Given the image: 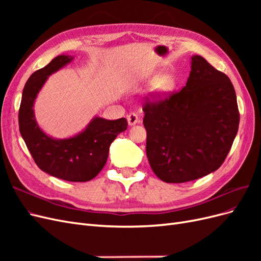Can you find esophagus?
<instances>
[{"label": "esophagus", "mask_w": 261, "mask_h": 261, "mask_svg": "<svg viewBox=\"0 0 261 261\" xmlns=\"http://www.w3.org/2000/svg\"><path fill=\"white\" fill-rule=\"evenodd\" d=\"M127 122L128 124L132 126V125H135L136 123L139 122V117L136 113H129L127 115Z\"/></svg>", "instance_id": "34e87169"}]
</instances>
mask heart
Wrapping results in <instances>:
<instances>
[{
	"mask_svg": "<svg viewBox=\"0 0 261 261\" xmlns=\"http://www.w3.org/2000/svg\"><path fill=\"white\" fill-rule=\"evenodd\" d=\"M174 85H175L174 78L170 75H163V76H160L153 83L152 91L156 94V96L162 97L164 94H168L173 88H174Z\"/></svg>",
	"mask_w": 261,
	"mask_h": 261,
	"instance_id": "1",
	"label": "heart"
}]
</instances>
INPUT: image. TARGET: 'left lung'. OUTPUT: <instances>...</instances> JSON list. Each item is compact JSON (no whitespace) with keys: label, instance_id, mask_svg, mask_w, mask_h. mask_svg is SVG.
I'll return each mask as SVG.
<instances>
[{"label":"left lung","instance_id":"obj_1","mask_svg":"<svg viewBox=\"0 0 261 261\" xmlns=\"http://www.w3.org/2000/svg\"><path fill=\"white\" fill-rule=\"evenodd\" d=\"M143 111L148 161L165 183H185L218 170L239 130L230 78L199 55L192 58L183 89L163 98L150 93Z\"/></svg>","mask_w":261,"mask_h":261}]
</instances>
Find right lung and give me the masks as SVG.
Returning <instances> with one entry per match:
<instances>
[{
    "label": "right lung",
    "mask_w": 261,
    "mask_h": 261,
    "mask_svg": "<svg viewBox=\"0 0 261 261\" xmlns=\"http://www.w3.org/2000/svg\"><path fill=\"white\" fill-rule=\"evenodd\" d=\"M72 60L69 55H59L28 78L18 112L19 132L43 172L68 181H87L103 169L110 145L118 134L127 129L128 124L124 117L114 121L94 117L83 133L67 139H53L39 128L33 109L37 94L48 76Z\"/></svg>",
    "instance_id": "add662e5"
}]
</instances>
